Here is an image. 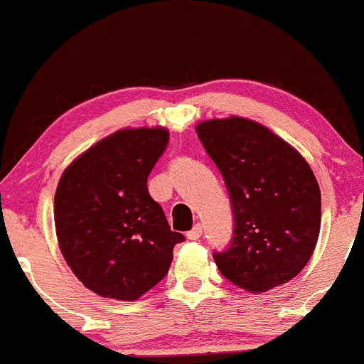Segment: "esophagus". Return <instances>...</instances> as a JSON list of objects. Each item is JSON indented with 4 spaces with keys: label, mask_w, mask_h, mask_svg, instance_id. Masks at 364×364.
<instances>
[{
    "label": "esophagus",
    "mask_w": 364,
    "mask_h": 364,
    "mask_svg": "<svg viewBox=\"0 0 364 364\" xmlns=\"http://www.w3.org/2000/svg\"><path fill=\"white\" fill-rule=\"evenodd\" d=\"M201 235H203V226H201V224H196V226H194L193 230H191L189 233H187V238H189V240H198V238H201Z\"/></svg>",
    "instance_id": "1"
}]
</instances>
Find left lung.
<instances>
[{
	"mask_svg": "<svg viewBox=\"0 0 364 364\" xmlns=\"http://www.w3.org/2000/svg\"><path fill=\"white\" fill-rule=\"evenodd\" d=\"M226 183L233 238L215 250L219 272L250 293L287 282L309 263L321 230V191L289 144L242 117L196 126Z\"/></svg>",
	"mask_w": 364,
	"mask_h": 364,
	"instance_id": "obj_1",
	"label": "left lung"
}]
</instances>
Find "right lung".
<instances>
[{"label": "right lung", "mask_w": 364, "mask_h": 364, "mask_svg": "<svg viewBox=\"0 0 364 364\" xmlns=\"http://www.w3.org/2000/svg\"><path fill=\"white\" fill-rule=\"evenodd\" d=\"M170 133L163 127L122 129L70 164L54 198V220L66 263L103 298L136 299L170 269L171 231L151 198L147 178Z\"/></svg>", "instance_id": "1"}]
</instances>
